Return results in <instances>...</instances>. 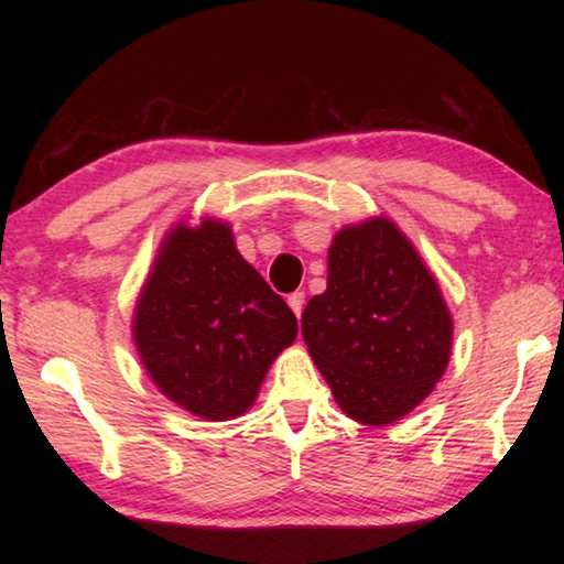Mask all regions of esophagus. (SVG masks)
Returning a JSON list of instances; mask_svg holds the SVG:
<instances>
[{"label": "esophagus", "instance_id": "obj_1", "mask_svg": "<svg viewBox=\"0 0 564 564\" xmlns=\"http://www.w3.org/2000/svg\"><path fill=\"white\" fill-rule=\"evenodd\" d=\"M303 303H305V293L303 291H295V293L289 295V305H291V311L295 313V318H301Z\"/></svg>", "mask_w": 564, "mask_h": 564}]
</instances>
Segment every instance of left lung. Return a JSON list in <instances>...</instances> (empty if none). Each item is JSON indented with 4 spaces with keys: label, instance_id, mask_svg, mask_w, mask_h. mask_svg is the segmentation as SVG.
I'll return each instance as SVG.
<instances>
[{
    "label": "left lung",
    "instance_id": "obj_1",
    "mask_svg": "<svg viewBox=\"0 0 564 564\" xmlns=\"http://www.w3.org/2000/svg\"><path fill=\"white\" fill-rule=\"evenodd\" d=\"M301 333L343 413L388 425L445 373L453 318L415 246L378 216L333 238L328 289L305 305Z\"/></svg>",
    "mask_w": 564,
    "mask_h": 564
}]
</instances>
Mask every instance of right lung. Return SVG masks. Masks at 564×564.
I'll list each match as a JSON object with an SVG mask.
<instances>
[{
  "label": "right lung",
  "instance_id": "right-lung-1",
  "mask_svg": "<svg viewBox=\"0 0 564 564\" xmlns=\"http://www.w3.org/2000/svg\"><path fill=\"white\" fill-rule=\"evenodd\" d=\"M295 336L293 311L236 251L231 226L171 228L133 311V343L161 393L216 423L243 415Z\"/></svg>",
  "mask_w": 564,
  "mask_h": 564
}]
</instances>
